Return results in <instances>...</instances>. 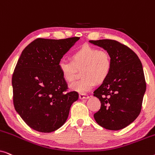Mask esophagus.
Listing matches in <instances>:
<instances>
[{"label":"esophagus","mask_w":155,"mask_h":155,"mask_svg":"<svg viewBox=\"0 0 155 155\" xmlns=\"http://www.w3.org/2000/svg\"><path fill=\"white\" fill-rule=\"evenodd\" d=\"M79 97L80 99H88L89 96L86 94H80Z\"/></svg>","instance_id":"1"}]
</instances>
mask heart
Returning <instances> with one entry per match:
<instances>
[{
    "label": "heart",
    "mask_w": 155,
    "mask_h": 155,
    "mask_svg": "<svg viewBox=\"0 0 155 155\" xmlns=\"http://www.w3.org/2000/svg\"><path fill=\"white\" fill-rule=\"evenodd\" d=\"M109 52L90 45H83L72 55V61L61 59L58 69L68 82L75 79L77 68L82 70L83 78L71 84V88L79 93H86L94 87L96 82H101L108 77L111 68Z\"/></svg>",
    "instance_id": "heart-1"
}]
</instances>
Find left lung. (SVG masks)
I'll list each match as a JSON object with an SVG mask.
<instances>
[{
	"instance_id": "8db88e82",
	"label": "left lung",
	"mask_w": 155,
	"mask_h": 155,
	"mask_svg": "<svg viewBox=\"0 0 155 155\" xmlns=\"http://www.w3.org/2000/svg\"><path fill=\"white\" fill-rule=\"evenodd\" d=\"M90 42L109 52L112 62L108 77L94 92L101 101L94 118L103 128L120 130L134 121L141 111L146 90L142 63L132 49L115 40Z\"/></svg>"
}]
</instances>
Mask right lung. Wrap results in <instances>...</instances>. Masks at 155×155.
I'll return each instance as SVG.
<instances>
[{
    "label": "right lung",
    "mask_w": 155,
    "mask_h": 155,
    "mask_svg": "<svg viewBox=\"0 0 155 155\" xmlns=\"http://www.w3.org/2000/svg\"><path fill=\"white\" fill-rule=\"evenodd\" d=\"M80 39L38 38L22 51L12 78L15 109L34 130L51 133L66 121L79 94L68 91L58 69L63 55Z\"/></svg>",
    "instance_id": "right-lung-1"
}]
</instances>
